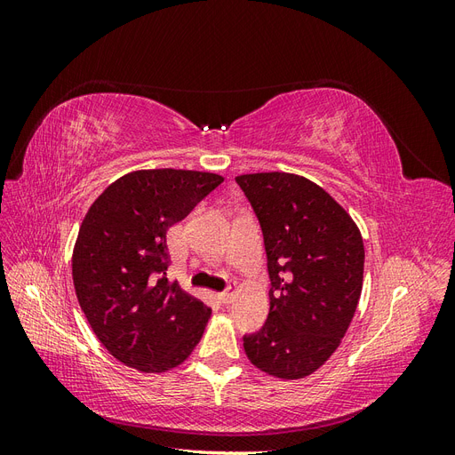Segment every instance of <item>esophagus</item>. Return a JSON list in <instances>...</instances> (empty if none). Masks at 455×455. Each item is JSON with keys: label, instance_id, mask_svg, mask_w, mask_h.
Instances as JSON below:
<instances>
[{"label": "esophagus", "instance_id": "34e87169", "mask_svg": "<svg viewBox=\"0 0 455 455\" xmlns=\"http://www.w3.org/2000/svg\"><path fill=\"white\" fill-rule=\"evenodd\" d=\"M233 298H235V288H233V286L226 288L224 292H220V294H218V299L222 301V304H231Z\"/></svg>", "mask_w": 455, "mask_h": 455}]
</instances>
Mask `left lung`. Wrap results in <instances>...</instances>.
<instances>
[{"label":"left lung","mask_w":455,"mask_h":455,"mask_svg":"<svg viewBox=\"0 0 455 455\" xmlns=\"http://www.w3.org/2000/svg\"><path fill=\"white\" fill-rule=\"evenodd\" d=\"M251 201L267 254L269 315L244 336L249 361L269 376L299 379L339 347L363 292L364 244L347 211L304 176L235 178Z\"/></svg>","instance_id":"obj_1"}]
</instances>
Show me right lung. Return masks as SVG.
Returning <instances> with one entry per match:
<instances>
[{
	"instance_id": "1",
	"label": "right lung",
	"mask_w": 455,
	"mask_h": 455,
	"mask_svg": "<svg viewBox=\"0 0 455 455\" xmlns=\"http://www.w3.org/2000/svg\"><path fill=\"white\" fill-rule=\"evenodd\" d=\"M224 182L214 172L149 169L117 178L81 222L72 256L76 296L96 338L144 374L180 366L211 307L167 277V231Z\"/></svg>"
}]
</instances>
